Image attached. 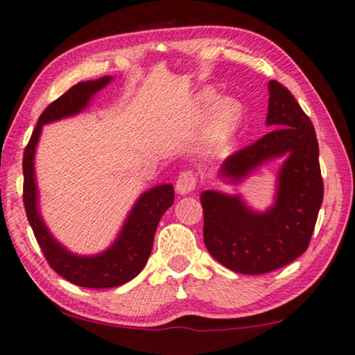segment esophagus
<instances>
[{"instance_id": "34e87169", "label": "esophagus", "mask_w": 355, "mask_h": 355, "mask_svg": "<svg viewBox=\"0 0 355 355\" xmlns=\"http://www.w3.org/2000/svg\"><path fill=\"white\" fill-rule=\"evenodd\" d=\"M195 189H196V176L193 171H184L179 174L176 181V190L179 195L192 193Z\"/></svg>"}]
</instances>
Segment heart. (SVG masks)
Returning a JSON list of instances; mask_svg holds the SVG:
<instances>
[{"instance_id": "1", "label": "heart", "mask_w": 355, "mask_h": 355, "mask_svg": "<svg viewBox=\"0 0 355 355\" xmlns=\"http://www.w3.org/2000/svg\"><path fill=\"white\" fill-rule=\"evenodd\" d=\"M200 109L205 114L212 111L211 133L216 144L225 143L243 117V106L236 98L220 96L216 100V96L209 92L200 96Z\"/></svg>"}]
</instances>
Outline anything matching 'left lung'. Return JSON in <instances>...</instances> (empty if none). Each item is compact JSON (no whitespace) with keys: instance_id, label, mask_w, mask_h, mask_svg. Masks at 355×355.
Returning <instances> with one entry per match:
<instances>
[{"instance_id":"obj_1","label":"left lung","mask_w":355,"mask_h":355,"mask_svg":"<svg viewBox=\"0 0 355 355\" xmlns=\"http://www.w3.org/2000/svg\"><path fill=\"white\" fill-rule=\"evenodd\" d=\"M268 92L266 127L272 130L228 157L219 178L238 184L265 163L284 157L275 203L261 212L249 208L239 195L217 190L200 195L206 249L241 275H265L298 259L309 246L324 200L313 122L284 85L270 80Z\"/></svg>"}]
</instances>
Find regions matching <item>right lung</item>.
<instances>
[{"label":"right lung","instance_id":"1","mask_svg":"<svg viewBox=\"0 0 355 355\" xmlns=\"http://www.w3.org/2000/svg\"><path fill=\"white\" fill-rule=\"evenodd\" d=\"M111 80V76H103L96 80L79 83L51 103L40 116L24 154V205L36 241L53 271L76 286L89 288L117 287L139 275L149 260L157 225L174 201L173 184H160L146 190L136 200L114 243L95 255L73 254L57 241L42 220L35 174V154L42 125L83 112L92 98Z\"/></svg>","mask_w":355,"mask_h":355}]
</instances>
